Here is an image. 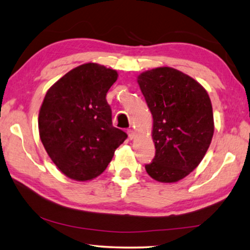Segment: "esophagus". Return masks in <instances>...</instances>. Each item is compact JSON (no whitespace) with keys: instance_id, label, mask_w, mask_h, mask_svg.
Returning <instances> with one entry per match:
<instances>
[{"instance_id":"esophagus-1","label":"esophagus","mask_w":250,"mask_h":250,"mask_svg":"<svg viewBox=\"0 0 250 250\" xmlns=\"http://www.w3.org/2000/svg\"><path fill=\"white\" fill-rule=\"evenodd\" d=\"M128 135H129L130 140H132V139H134V137H135V132L132 129H129L128 130Z\"/></svg>"}]
</instances>
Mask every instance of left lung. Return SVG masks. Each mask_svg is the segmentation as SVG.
Masks as SVG:
<instances>
[{
    "label": "left lung",
    "mask_w": 250,
    "mask_h": 250,
    "mask_svg": "<svg viewBox=\"0 0 250 250\" xmlns=\"http://www.w3.org/2000/svg\"><path fill=\"white\" fill-rule=\"evenodd\" d=\"M137 80L153 117L155 156L146 173L174 183L196 168L208 150L214 134L209 96L195 79L171 67L146 70Z\"/></svg>",
    "instance_id": "obj_1"
}]
</instances>
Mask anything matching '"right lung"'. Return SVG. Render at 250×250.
<instances>
[{
    "label": "right lung",
    "instance_id": "right-lung-1",
    "mask_svg": "<svg viewBox=\"0 0 250 250\" xmlns=\"http://www.w3.org/2000/svg\"><path fill=\"white\" fill-rule=\"evenodd\" d=\"M118 79L115 69L83 64L46 92L39 113L40 138L59 171L75 181H90L107 168L126 133L115 128L105 100Z\"/></svg>",
    "mask_w": 250,
    "mask_h": 250
}]
</instances>
